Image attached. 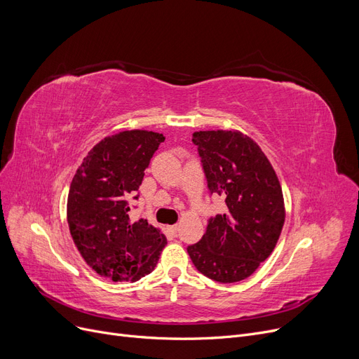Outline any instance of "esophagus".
<instances>
[{"mask_svg":"<svg viewBox=\"0 0 359 359\" xmlns=\"http://www.w3.org/2000/svg\"><path fill=\"white\" fill-rule=\"evenodd\" d=\"M178 225H170V226H168V231L172 233V235H177V232H178Z\"/></svg>","mask_w":359,"mask_h":359,"instance_id":"obj_1","label":"esophagus"}]
</instances>
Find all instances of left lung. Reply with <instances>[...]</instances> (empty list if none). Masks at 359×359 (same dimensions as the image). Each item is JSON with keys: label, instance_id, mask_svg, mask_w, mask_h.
Returning a JSON list of instances; mask_svg holds the SVG:
<instances>
[{"label": "left lung", "instance_id": "obj_1", "mask_svg": "<svg viewBox=\"0 0 359 359\" xmlns=\"http://www.w3.org/2000/svg\"><path fill=\"white\" fill-rule=\"evenodd\" d=\"M210 193L226 212L209 220L201 240L187 248L200 273L232 283L251 276L275 250L285 224L279 178L262 147L238 130L193 133Z\"/></svg>", "mask_w": 359, "mask_h": 359}]
</instances>
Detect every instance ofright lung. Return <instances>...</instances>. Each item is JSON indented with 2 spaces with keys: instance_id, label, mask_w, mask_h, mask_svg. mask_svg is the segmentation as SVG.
Wrapping results in <instances>:
<instances>
[{
  "instance_id": "add662e5",
  "label": "right lung",
  "mask_w": 359,
  "mask_h": 359,
  "mask_svg": "<svg viewBox=\"0 0 359 359\" xmlns=\"http://www.w3.org/2000/svg\"><path fill=\"white\" fill-rule=\"evenodd\" d=\"M163 140V134L147 130L108 135L88 153L72 181L67 222L73 241L84 262L114 282L149 275L166 245L159 228L144 219L131 224L128 217V198Z\"/></svg>"
}]
</instances>
